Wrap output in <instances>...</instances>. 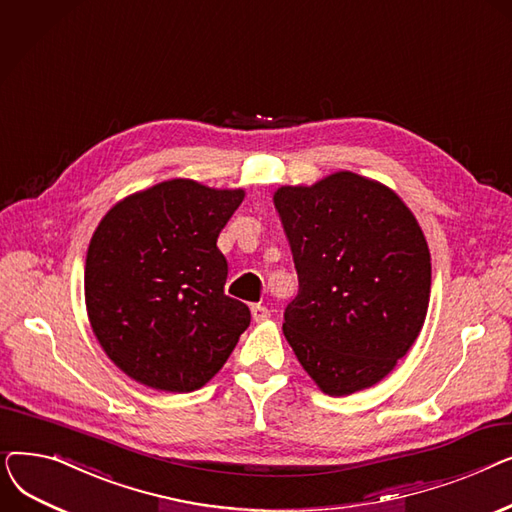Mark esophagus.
Listing matches in <instances>:
<instances>
[{
	"mask_svg": "<svg viewBox=\"0 0 512 512\" xmlns=\"http://www.w3.org/2000/svg\"><path fill=\"white\" fill-rule=\"evenodd\" d=\"M251 313H253V319H255V321H265L267 317L272 315V311L267 309L265 305H253V307H251Z\"/></svg>",
	"mask_w": 512,
	"mask_h": 512,
	"instance_id": "obj_1",
	"label": "esophagus"
}]
</instances>
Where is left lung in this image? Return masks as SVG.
<instances>
[{
  "label": "left lung",
  "instance_id": "1",
  "mask_svg": "<svg viewBox=\"0 0 512 512\" xmlns=\"http://www.w3.org/2000/svg\"><path fill=\"white\" fill-rule=\"evenodd\" d=\"M274 203L299 276L282 326L294 355L330 396L378 384L427 313L432 263L415 215L353 172L282 186Z\"/></svg>",
  "mask_w": 512,
  "mask_h": 512
}]
</instances>
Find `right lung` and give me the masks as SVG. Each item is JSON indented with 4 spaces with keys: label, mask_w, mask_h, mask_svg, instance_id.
<instances>
[{
    "label": "right lung",
    "mask_w": 512,
    "mask_h": 512,
    "mask_svg": "<svg viewBox=\"0 0 512 512\" xmlns=\"http://www.w3.org/2000/svg\"><path fill=\"white\" fill-rule=\"evenodd\" d=\"M245 199L168 180L120 201L97 226L85 265L93 332L126 375L193 392L222 369L251 311L224 292L218 236Z\"/></svg>",
    "instance_id": "1"
}]
</instances>
